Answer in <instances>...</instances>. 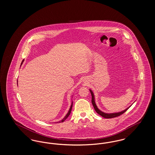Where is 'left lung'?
<instances>
[{
  "label": "left lung",
  "instance_id": "left-lung-1",
  "mask_svg": "<svg viewBox=\"0 0 155 155\" xmlns=\"http://www.w3.org/2000/svg\"><path fill=\"white\" fill-rule=\"evenodd\" d=\"M89 91H90L91 94V95H92V104H93V106H94L95 110L96 113H97V114H99V115H101L102 117H103L104 118H114V117L119 116H120L121 114H123L124 112H125L127 110L131 107V106H129L128 108H127L125 110L121 111H120V112H117V113H104V112H103L102 111L98 109V107H97V106H96V103H95V96H94V92H93L91 90V89H89Z\"/></svg>",
  "mask_w": 155,
  "mask_h": 155
}]
</instances>
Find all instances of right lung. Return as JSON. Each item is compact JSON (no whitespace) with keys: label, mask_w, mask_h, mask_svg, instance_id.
<instances>
[{"label":"right lung","mask_w":155,"mask_h":155,"mask_svg":"<svg viewBox=\"0 0 155 155\" xmlns=\"http://www.w3.org/2000/svg\"><path fill=\"white\" fill-rule=\"evenodd\" d=\"M24 61V60H23ZM23 61H22V63H21V64H22V63H23ZM18 82V81H17ZM17 84H18V82H17ZM72 107H73V102H72V103H71V106H70V109H69V110L68 111V113H67L66 115V116L64 117V118H63L61 120H60V121H59V123H61V122H63L66 119L68 116H69V115L70 114V113H71V109H72Z\"/></svg>","instance_id":"1"}]
</instances>
